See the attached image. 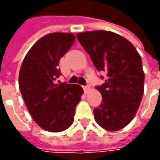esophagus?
I'll return each instance as SVG.
<instances>
[{
  "instance_id": "1",
  "label": "esophagus",
  "mask_w": 160,
  "mask_h": 160,
  "mask_svg": "<svg viewBox=\"0 0 160 160\" xmlns=\"http://www.w3.org/2000/svg\"><path fill=\"white\" fill-rule=\"evenodd\" d=\"M89 89H90V87H88V86H83L84 92H86V93H87V92L89 91Z\"/></svg>"
}]
</instances>
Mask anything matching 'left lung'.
I'll return each mask as SVG.
<instances>
[{"mask_svg": "<svg viewBox=\"0 0 160 160\" xmlns=\"http://www.w3.org/2000/svg\"><path fill=\"white\" fill-rule=\"evenodd\" d=\"M76 37L96 69L106 74L104 83L96 87L103 100L93 110L95 121L106 130H120L134 118L143 96L141 56L128 40L112 32H86Z\"/></svg>", "mask_w": 160, "mask_h": 160, "instance_id": "obj_1", "label": "left lung"}]
</instances>
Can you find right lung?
<instances>
[{
	"label": "right lung",
	"instance_id": "obj_1",
	"mask_svg": "<svg viewBox=\"0 0 160 160\" xmlns=\"http://www.w3.org/2000/svg\"><path fill=\"white\" fill-rule=\"evenodd\" d=\"M74 40L71 33L47 34L31 48L19 71V90L30 114L49 132H61L73 124L75 108L83 94L79 85L56 83L62 74L60 59Z\"/></svg>",
	"mask_w": 160,
	"mask_h": 160
}]
</instances>
